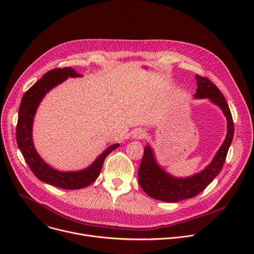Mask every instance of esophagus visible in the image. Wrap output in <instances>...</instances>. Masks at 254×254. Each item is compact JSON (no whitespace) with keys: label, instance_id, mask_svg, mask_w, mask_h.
Here are the masks:
<instances>
[{"label":"esophagus","instance_id":"esophagus-1","mask_svg":"<svg viewBox=\"0 0 254 254\" xmlns=\"http://www.w3.org/2000/svg\"><path fill=\"white\" fill-rule=\"evenodd\" d=\"M146 131L141 128H136L134 131H132V137L135 139H140L146 136Z\"/></svg>","mask_w":254,"mask_h":254}]
</instances>
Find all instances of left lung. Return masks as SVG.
<instances>
[{
	"mask_svg": "<svg viewBox=\"0 0 254 254\" xmlns=\"http://www.w3.org/2000/svg\"><path fill=\"white\" fill-rule=\"evenodd\" d=\"M198 88L195 98H208L219 106L227 120V134L222 146L216 153L212 162L201 172L187 178H176L167 173L157 163L153 149L148 144L143 149L142 160L138 169V183L150 197L164 202H179L201 193L223 168L228 150L233 139L234 125L228 103L214 83L207 77L196 74Z\"/></svg>",
	"mask_w": 254,
	"mask_h": 254,
	"instance_id": "8db88e82",
	"label": "left lung"
}]
</instances>
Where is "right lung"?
I'll return each instance as SVG.
<instances>
[{
  "label": "right lung",
  "mask_w": 254,
  "mask_h": 254,
  "mask_svg": "<svg viewBox=\"0 0 254 254\" xmlns=\"http://www.w3.org/2000/svg\"><path fill=\"white\" fill-rule=\"evenodd\" d=\"M80 76L82 75L78 74L71 67L56 68L48 71L23 95L19 107L16 128L18 147L33 174L42 182L66 190L82 189L93 183L100 174L106 156L120 147V143L112 144L99 155L89 167L75 172H61L52 168L43 161L36 151L32 138V127L36 111H37L41 100L47 92L56 85L62 83L68 77Z\"/></svg>",
  "instance_id": "1"
}]
</instances>
